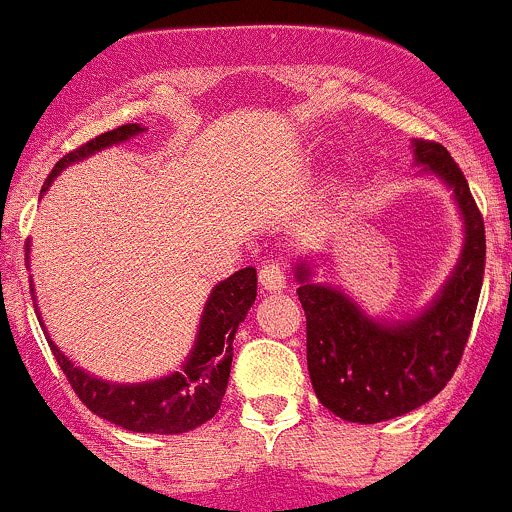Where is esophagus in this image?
<instances>
[{
  "instance_id": "obj_1",
  "label": "esophagus",
  "mask_w": 512,
  "mask_h": 512,
  "mask_svg": "<svg viewBox=\"0 0 512 512\" xmlns=\"http://www.w3.org/2000/svg\"><path fill=\"white\" fill-rule=\"evenodd\" d=\"M259 281L269 294H276V291L286 289V271L279 261H266L259 269Z\"/></svg>"
}]
</instances>
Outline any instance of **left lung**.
Here are the masks:
<instances>
[{"label":"left lung","mask_w":512,"mask_h":512,"mask_svg":"<svg viewBox=\"0 0 512 512\" xmlns=\"http://www.w3.org/2000/svg\"><path fill=\"white\" fill-rule=\"evenodd\" d=\"M412 155L417 175L452 193L462 221L460 259L427 306L402 319L372 316L344 289L311 279L309 261L294 264L316 397L359 425L402 417L442 392L465 352L483 286L485 226L465 175L440 143L412 140Z\"/></svg>","instance_id":"8db88e82"}]
</instances>
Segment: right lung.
Instances as JSON below:
<instances>
[{
  "instance_id": "obj_1",
  "label": "right lung",
  "mask_w": 512,
  "mask_h": 512,
  "mask_svg": "<svg viewBox=\"0 0 512 512\" xmlns=\"http://www.w3.org/2000/svg\"><path fill=\"white\" fill-rule=\"evenodd\" d=\"M140 133H145L143 125H120L110 133L97 135L95 140L77 148L75 153H67L65 158L57 160L52 173L47 175L42 193L72 163H80V160L90 158V155L100 153L110 145L125 143ZM253 301H256V269L253 266L236 271L221 284L213 286L206 304H203L196 342H193L186 362L180 364L175 372L158 379H148V382H110V379L95 377V374L77 367L72 359H67L65 352L52 342L47 329L45 337L50 342L57 364L70 379L77 397L87 405V410L130 432L183 435V432L196 430L203 422L211 420L221 407V399L228 387V374H231L233 339H236L238 324L246 319ZM37 314H40V306H37ZM40 324L45 326L42 316Z\"/></svg>"
}]
</instances>
